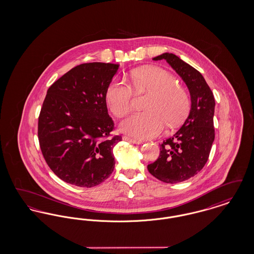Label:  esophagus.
I'll use <instances>...</instances> for the list:
<instances>
[{"label":"esophagus","mask_w":254,"mask_h":254,"mask_svg":"<svg viewBox=\"0 0 254 254\" xmlns=\"http://www.w3.org/2000/svg\"><path fill=\"white\" fill-rule=\"evenodd\" d=\"M123 139H124V140H126V141H128V142H130V143H133V144H141V143H142V141H141V140H139V139H135V138L129 137V136H124V137H123Z\"/></svg>","instance_id":"esophagus-1"}]
</instances>
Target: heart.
Masks as SVG:
<instances>
[{
	"label": "heart",
	"instance_id": "1",
	"mask_svg": "<svg viewBox=\"0 0 254 254\" xmlns=\"http://www.w3.org/2000/svg\"><path fill=\"white\" fill-rule=\"evenodd\" d=\"M130 84L137 93H149L145 109L122 122L120 128L138 139L155 137L163 131L166 123L170 127L184 121L190 110V98L176 78L157 66L134 70ZM127 83L113 79L106 90V102L110 111L118 117L132 109L133 90Z\"/></svg>",
	"mask_w": 254,
	"mask_h": 254
}]
</instances>
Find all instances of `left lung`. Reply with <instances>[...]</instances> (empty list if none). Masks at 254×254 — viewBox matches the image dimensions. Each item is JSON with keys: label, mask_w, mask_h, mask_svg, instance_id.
Masks as SVG:
<instances>
[{"label": "left lung", "mask_w": 254, "mask_h": 254, "mask_svg": "<svg viewBox=\"0 0 254 254\" xmlns=\"http://www.w3.org/2000/svg\"><path fill=\"white\" fill-rule=\"evenodd\" d=\"M154 61L166 60L188 86L191 108L181 128L160 145V154L147 166L160 181L176 184L196 175L208 159L215 131V100L203 75L172 53H163Z\"/></svg>", "instance_id": "obj_1"}]
</instances>
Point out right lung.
Masks as SVG:
<instances>
[{"label":"right lung","mask_w":254,"mask_h":254,"mask_svg":"<svg viewBox=\"0 0 254 254\" xmlns=\"http://www.w3.org/2000/svg\"><path fill=\"white\" fill-rule=\"evenodd\" d=\"M119 64L87 63L64 74L48 90L38 120L39 144L50 169L63 181L91 188L115 165L106 90Z\"/></svg>","instance_id":"right-lung-1"}]
</instances>
